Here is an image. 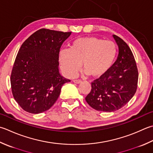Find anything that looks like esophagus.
I'll return each instance as SVG.
<instances>
[{"instance_id":"obj_1","label":"esophagus","mask_w":153,"mask_h":153,"mask_svg":"<svg viewBox=\"0 0 153 153\" xmlns=\"http://www.w3.org/2000/svg\"><path fill=\"white\" fill-rule=\"evenodd\" d=\"M74 82L76 83H81L82 82V81L80 80V79H74Z\"/></svg>"}]
</instances>
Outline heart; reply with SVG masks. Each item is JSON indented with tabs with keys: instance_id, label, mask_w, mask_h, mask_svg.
Segmentation results:
<instances>
[{
	"instance_id": "1",
	"label": "heart",
	"mask_w": 153,
	"mask_h": 153,
	"mask_svg": "<svg viewBox=\"0 0 153 153\" xmlns=\"http://www.w3.org/2000/svg\"><path fill=\"white\" fill-rule=\"evenodd\" d=\"M117 54V46L114 42L90 36L75 40L70 49L60 51L59 58L62 70L68 77L76 76L82 64L86 74L99 78L110 70Z\"/></svg>"
}]
</instances>
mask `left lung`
I'll return each mask as SVG.
<instances>
[{
    "instance_id": "1",
    "label": "left lung",
    "mask_w": 153,
    "mask_h": 153,
    "mask_svg": "<svg viewBox=\"0 0 153 153\" xmlns=\"http://www.w3.org/2000/svg\"><path fill=\"white\" fill-rule=\"evenodd\" d=\"M113 36L119 47L117 59L104 76L91 83V90L85 97L92 108L104 112L125 106L134 96L138 83V70L130 48L121 38Z\"/></svg>"
}]
</instances>
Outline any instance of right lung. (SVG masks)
Segmentation results:
<instances>
[{
    "label": "right lung",
    "mask_w": 153,
    "mask_h": 153,
    "mask_svg": "<svg viewBox=\"0 0 153 153\" xmlns=\"http://www.w3.org/2000/svg\"><path fill=\"white\" fill-rule=\"evenodd\" d=\"M71 32L42 28L24 42L10 76L13 97L26 112L48 110L58 100L62 85L70 82L59 72V53Z\"/></svg>",
    "instance_id": "add662e5"
}]
</instances>
